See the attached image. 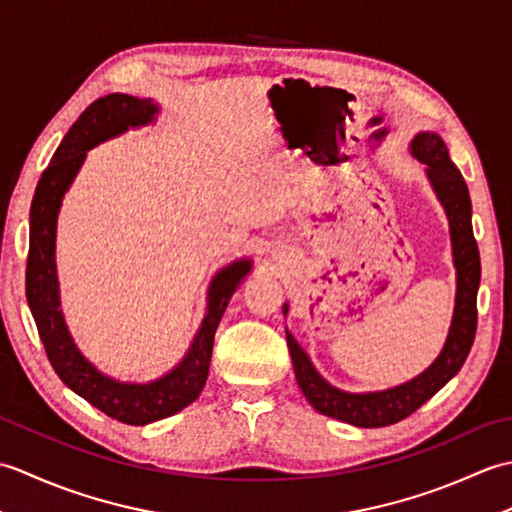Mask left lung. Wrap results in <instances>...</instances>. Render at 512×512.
<instances>
[{"label":"left lung","instance_id":"obj_1","mask_svg":"<svg viewBox=\"0 0 512 512\" xmlns=\"http://www.w3.org/2000/svg\"><path fill=\"white\" fill-rule=\"evenodd\" d=\"M411 154L427 165V178L442 202L449 217V231L453 244V264L458 275L455 290V310L449 328L447 343L440 356L424 372L409 383L385 391H367V394H350V391L332 387L317 369L310 356L301 350L295 336L286 332L288 350L295 365V376L303 396L323 416L336 418L354 427L376 429L387 427L411 416L433 394L449 383L460 372L477 330V288H480V250L473 237L471 224V198L469 187L458 167L449 158L444 140L433 132H420L411 140ZM288 312V303L284 314Z\"/></svg>","mask_w":512,"mask_h":512}]
</instances>
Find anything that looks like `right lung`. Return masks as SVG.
Segmentation results:
<instances>
[{
    "label": "right lung",
    "instance_id": "1",
    "mask_svg": "<svg viewBox=\"0 0 512 512\" xmlns=\"http://www.w3.org/2000/svg\"><path fill=\"white\" fill-rule=\"evenodd\" d=\"M158 105L151 99H136L129 94H107L85 110L70 132L63 136L50 165L41 173L30 206V248L26 264V297L35 317L41 343L54 372L107 416L125 424H149L178 413L200 396L209 376L213 336L220 325L228 299L248 270V259H239L222 268L209 286V306L187 356L169 374L154 383H121L101 374L79 347L74 345L63 321L59 301L57 264H54V239H57V215L65 191L79 173L85 154L129 127L147 125L156 118Z\"/></svg>",
    "mask_w": 512,
    "mask_h": 512
}]
</instances>
